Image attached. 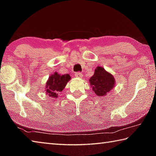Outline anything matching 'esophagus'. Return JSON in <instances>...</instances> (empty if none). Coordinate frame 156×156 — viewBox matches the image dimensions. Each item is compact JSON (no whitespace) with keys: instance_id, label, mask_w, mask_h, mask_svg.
I'll return each instance as SVG.
<instances>
[{"instance_id":"esophagus-1","label":"esophagus","mask_w":156,"mask_h":156,"mask_svg":"<svg viewBox=\"0 0 156 156\" xmlns=\"http://www.w3.org/2000/svg\"><path fill=\"white\" fill-rule=\"evenodd\" d=\"M75 76L78 78H81L82 77H83V74H82V73L77 72V73H75Z\"/></svg>"}]
</instances>
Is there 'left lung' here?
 <instances>
[{"instance_id": "obj_1", "label": "left lung", "mask_w": 156, "mask_h": 156, "mask_svg": "<svg viewBox=\"0 0 156 156\" xmlns=\"http://www.w3.org/2000/svg\"><path fill=\"white\" fill-rule=\"evenodd\" d=\"M89 81L92 90L99 97L107 96L115 84V78L112 73L99 66L96 68L94 75Z\"/></svg>"}]
</instances>
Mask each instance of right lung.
<instances>
[{
	"label": "right lung",
	"instance_id": "right-lung-1",
	"mask_svg": "<svg viewBox=\"0 0 156 156\" xmlns=\"http://www.w3.org/2000/svg\"><path fill=\"white\" fill-rule=\"evenodd\" d=\"M71 80L69 74L61 75L55 72L49 77L45 85L46 94L50 97L57 98L58 92L62 91L69 81Z\"/></svg>",
	"mask_w": 156,
	"mask_h": 156
}]
</instances>
